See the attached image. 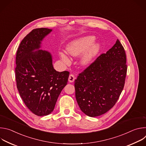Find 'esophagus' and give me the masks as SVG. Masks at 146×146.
<instances>
[{
  "label": "esophagus",
  "mask_w": 146,
  "mask_h": 146,
  "mask_svg": "<svg viewBox=\"0 0 146 146\" xmlns=\"http://www.w3.org/2000/svg\"><path fill=\"white\" fill-rule=\"evenodd\" d=\"M68 80H69V81L70 82H73L74 81V80H75V76H74V75L73 74H70L69 75V77Z\"/></svg>",
  "instance_id": "1"
}]
</instances>
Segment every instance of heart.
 Returning <instances> with one entry per match:
<instances>
[{
	"mask_svg": "<svg viewBox=\"0 0 146 146\" xmlns=\"http://www.w3.org/2000/svg\"><path fill=\"white\" fill-rule=\"evenodd\" d=\"M95 39L94 36H88L75 40L68 44L66 52L73 56L83 54L80 58V64L82 66H87L92 61L100 48L98 43H94ZM59 55L65 63L68 64L69 62V57L65 53L60 52Z\"/></svg>",
	"mask_w": 146,
	"mask_h": 146,
	"instance_id": "b5f03b06",
	"label": "heart"
}]
</instances>
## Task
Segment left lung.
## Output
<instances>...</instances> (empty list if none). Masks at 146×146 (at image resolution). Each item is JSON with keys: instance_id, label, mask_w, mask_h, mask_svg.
<instances>
[{"instance_id": "1", "label": "left lung", "mask_w": 146, "mask_h": 146, "mask_svg": "<svg viewBox=\"0 0 146 146\" xmlns=\"http://www.w3.org/2000/svg\"><path fill=\"white\" fill-rule=\"evenodd\" d=\"M125 51L118 39L102 54L74 81L76 98L87 115L99 116L110 110L124 87L127 65Z\"/></svg>"}]
</instances>
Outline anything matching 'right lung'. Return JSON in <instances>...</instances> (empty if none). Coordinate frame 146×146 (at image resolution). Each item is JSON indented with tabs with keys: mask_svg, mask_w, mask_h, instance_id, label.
<instances>
[{
	"mask_svg": "<svg viewBox=\"0 0 146 146\" xmlns=\"http://www.w3.org/2000/svg\"><path fill=\"white\" fill-rule=\"evenodd\" d=\"M52 29L37 28L21 41L16 54L17 87L27 107L35 115L50 114L68 82L69 72L56 71L51 54L39 50L41 41ZM38 51L34 52V50Z\"/></svg>",
	"mask_w": 146,
	"mask_h": 146,
	"instance_id": "right-lung-1",
	"label": "right lung"
}]
</instances>
